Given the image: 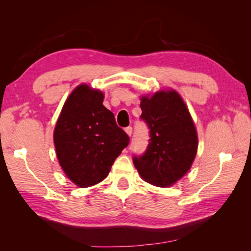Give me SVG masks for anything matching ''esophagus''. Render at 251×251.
<instances>
[{"instance_id": "34e87169", "label": "esophagus", "mask_w": 251, "mask_h": 251, "mask_svg": "<svg viewBox=\"0 0 251 251\" xmlns=\"http://www.w3.org/2000/svg\"><path fill=\"white\" fill-rule=\"evenodd\" d=\"M125 131H126V134L130 137L131 134H133V128H131V127H127V128H125Z\"/></svg>"}]
</instances>
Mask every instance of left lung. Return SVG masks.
Returning a JSON list of instances; mask_svg holds the SVG:
<instances>
[{
    "label": "left lung",
    "instance_id": "1",
    "mask_svg": "<svg viewBox=\"0 0 251 251\" xmlns=\"http://www.w3.org/2000/svg\"><path fill=\"white\" fill-rule=\"evenodd\" d=\"M142 118L151 129L147 151L134 157L139 176L151 185L171 187L192 167L198 135L182 97L173 88L141 96Z\"/></svg>",
    "mask_w": 251,
    "mask_h": 251
}]
</instances>
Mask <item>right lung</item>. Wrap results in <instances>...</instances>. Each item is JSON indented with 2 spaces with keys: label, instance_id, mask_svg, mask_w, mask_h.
I'll return each instance as SVG.
<instances>
[{
  "label": "right lung",
  "instance_id": "add662e5",
  "mask_svg": "<svg viewBox=\"0 0 251 251\" xmlns=\"http://www.w3.org/2000/svg\"><path fill=\"white\" fill-rule=\"evenodd\" d=\"M104 93L87 84L76 86L63 105L53 139L59 166L80 188L108 176L129 137L103 105Z\"/></svg>",
  "mask_w": 251,
  "mask_h": 251
}]
</instances>
